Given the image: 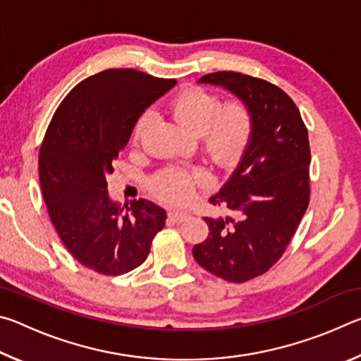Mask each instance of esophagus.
Wrapping results in <instances>:
<instances>
[{"label": "esophagus", "mask_w": 361, "mask_h": 361, "mask_svg": "<svg viewBox=\"0 0 361 361\" xmlns=\"http://www.w3.org/2000/svg\"><path fill=\"white\" fill-rule=\"evenodd\" d=\"M189 215L186 212H170L169 213V218H170V221H173V223H181V221H185V219L188 218Z\"/></svg>", "instance_id": "obj_1"}]
</instances>
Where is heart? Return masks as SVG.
Listing matches in <instances>:
<instances>
[{
  "label": "heart",
  "instance_id": "1",
  "mask_svg": "<svg viewBox=\"0 0 361 361\" xmlns=\"http://www.w3.org/2000/svg\"><path fill=\"white\" fill-rule=\"evenodd\" d=\"M172 111L183 127L199 137L204 149L216 164H231L240 156L252 135V113L242 102L221 105L215 94L189 89L172 103ZM152 114L146 109L133 126V142L140 143L149 129ZM209 185V173L200 169H166L151 180L159 199L173 205L189 204L197 188Z\"/></svg>",
  "mask_w": 361,
  "mask_h": 361
}]
</instances>
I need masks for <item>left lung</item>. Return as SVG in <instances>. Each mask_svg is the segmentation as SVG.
<instances>
[{
  "label": "left lung",
  "instance_id": "1",
  "mask_svg": "<svg viewBox=\"0 0 361 361\" xmlns=\"http://www.w3.org/2000/svg\"><path fill=\"white\" fill-rule=\"evenodd\" d=\"M252 113V135L235 172L209 202L234 218H204L209 237L192 248L205 271L234 283L266 274L282 258L310 199V146L299 109L276 84L234 71L209 73Z\"/></svg>",
  "mask_w": 361,
  "mask_h": 361
}]
</instances>
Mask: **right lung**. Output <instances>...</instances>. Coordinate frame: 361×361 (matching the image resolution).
Returning <instances> with one entry per match:
<instances>
[{
    "label": "right lung",
    "instance_id": "add662e5",
    "mask_svg": "<svg viewBox=\"0 0 361 361\" xmlns=\"http://www.w3.org/2000/svg\"><path fill=\"white\" fill-rule=\"evenodd\" d=\"M175 79L111 68L76 84L52 116L39 149V183L49 218L66 250L103 276L143 264L166 226V210L146 199L122 209L106 178L146 108Z\"/></svg>",
    "mask_w": 361,
    "mask_h": 361
}]
</instances>
